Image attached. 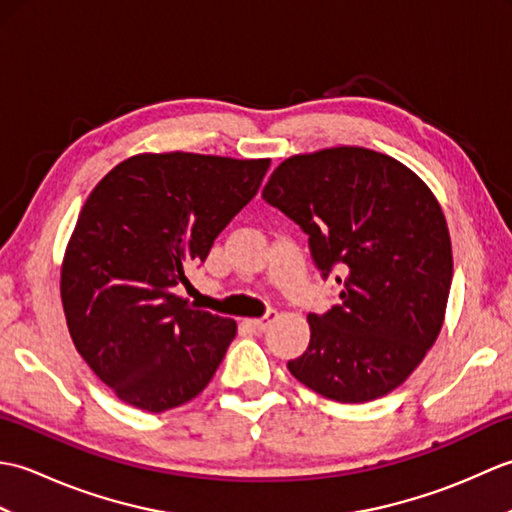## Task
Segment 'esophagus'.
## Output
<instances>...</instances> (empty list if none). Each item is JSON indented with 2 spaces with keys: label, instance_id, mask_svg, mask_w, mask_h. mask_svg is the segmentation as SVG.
<instances>
[{
  "label": "esophagus",
  "instance_id": "obj_1",
  "mask_svg": "<svg viewBox=\"0 0 512 512\" xmlns=\"http://www.w3.org/2000/svg\"><path fill=\"white\" fill-rule=\"evenodd\" d=\"M275 319H277V312H268L266 317H262V319H253L250 321V325H253V328L257 330V332H266L270 325L275 323Z\"/></svg>",
  "mask_w": 512,
  "mask_h": 512
}]
</instances>
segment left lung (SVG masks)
<instances>
[{
	"label": "left lung",
	"mask_w": 512,
	"mask_h": 512,
	"mask_svg": "<svg viewBox=\"0 0 512 512\" xmlns=\"http://www.w3.org/2000/svg\"><path fill=\"white\" fill-rule=\"evenodd\" d=\"M262 195L308 233L323 277L339 273L341 303L308 314L310 345L290 374L336 402L387 396L447 312L453 255L436 195L396 158L350 145L286 158Z\"/></svg>",
	"instance_id": "left-lung-1"
}]
</instances>
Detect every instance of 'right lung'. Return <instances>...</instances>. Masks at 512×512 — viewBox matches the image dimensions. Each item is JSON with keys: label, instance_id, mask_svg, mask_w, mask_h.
Listing matches in <instances>:
<instances>
[{"label": "right lung", "instance_id": "add662e5", "mask_svg": "<svg viewBox=\"0 0 512 512\" xmlns=\"http://www.w3.org/2000/svg\"><path fill=\"white\" fill-rule=\"evenodd\" d=\"M268 167L270 158L136 154L88 195L65 246L61 303L76 352L118 400L160 413L211 383L237 323L173 288L253 200Z\"/></svg>", "mask_w": 512, "mask_h": 512}]
</instances>
